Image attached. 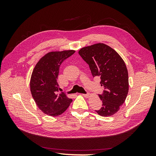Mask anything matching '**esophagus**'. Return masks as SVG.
<instances>
[{
  "label": "esophagus",
  "instance_id": "34e87169",
  "mask_svg": "<svg viewBox=\"0 0 156 156\" xmlns=\"http://www.w3.org/2000/svg\"><path fill=\"white\" fill-rule=\"evenodd\" d=\"M82 95H83L84 97H85V98H88L89 96H90V94H83Z\"/></svg>",
  "mask_w": 156,
  "mask_h": 156
}]
</instances>
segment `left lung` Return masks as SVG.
I'll return each mask as SVG.
<instances>
[{
	"label": "left lung",
	"instance_id": "obj_1",
	"mask_svg": "<svg viewBox=\"0 0 156 156\" xmlns=\"http://www.w3.org/2000/svg\"><path fill=\"white\" fill-rule=\"evenodd\" d=\"M79 54L88 64L93 77L101 79L104 89L99 94L102 107L96 111L102 116L115 114L124 103L129 90L128 72L124 60L114 49L100 43L81 49Z\"/></svg>",
	"mask_w": 156,
	"mask_h": 156
}]
</instances>
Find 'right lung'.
Wrapping results in <instances>:
<instances>
[{"label": "right lung", "mask_w": 156, "mask_h": 156, "mask_svg": "<svg viewBox=\"0 0 156 156\" xmlns=\"http://www.w3.org/2000/svg\"><path fill=\"white\" fill-rule=\"evenodd\" d=\"M74 53L73 50L50 52L38 61L33 70L30 92L37 106L46 115H60L72 101L60 88L57 78L61 64Z\"/></svg>", "instance_id": "obj_1"}]
</instances>
